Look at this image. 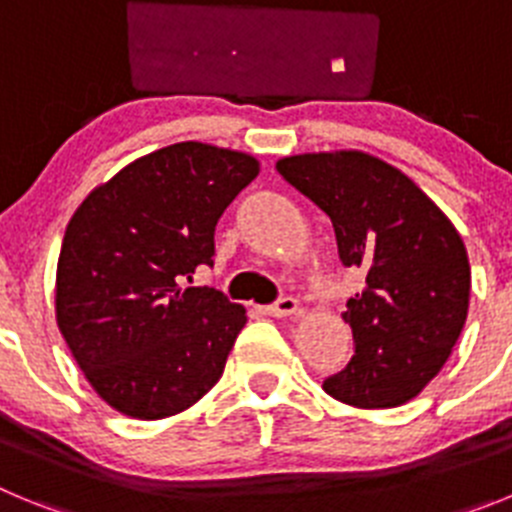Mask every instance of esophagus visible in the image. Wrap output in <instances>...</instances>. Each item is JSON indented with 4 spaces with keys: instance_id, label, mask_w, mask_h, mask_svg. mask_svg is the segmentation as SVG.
Instances as JSON below:
<instances>
[{
    "instance_id": "1",
    "label": "esophagus",
    "mask_w": 512,
    "mask_h": 512,
    "mask_svg": "<svg viewBox=\"0 0 512 512\" xmlns=\"http://www.w3.org/2000/svg\"><path fill=\"white\" fill-rule=\"evenodd\" d=\"M264 312L269 318H289V315H295L297 312V300L295 297H282V300L274 302V305L264 307Z\"/></svg>"
}]
</instances>
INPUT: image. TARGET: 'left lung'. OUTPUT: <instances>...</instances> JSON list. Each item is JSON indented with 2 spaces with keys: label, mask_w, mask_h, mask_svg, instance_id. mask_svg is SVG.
<instances>
[{
  "label": "left lung",
  "mask_w": 512,
  "mask_h": 512,
  "mask_svg": "<svg viewBox=\"0 0 512 512\" xmlns=\"http://www.w3.org/2000/svg\"><path fill=\"white\" fill-rule=\"evenodd\" d=\"M277 171L330 217L343 266L366 274L343 312L356 354L323 390L359 410L405 405L441 372L467 323L472 269L459 230L372 153H297Z\"/></svg>",
  "instance_id": "8db88e82"
}]
</instances>
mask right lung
<instances>
[{"label": "right lung", "instance_id": "add662e5", "mask_svg": "<svg viewBox=\"0 0 512 512\" xmlns=\"http://www.w3.org/2000/svg\"><path fill=\"white\" fill-rule=\"evenodd\" d=\"M259 158L184 140L94 187L63 235L56 323L92 390L138 420L184 413L223 377L246 307L192 282Z\"/></svg>", "mask_w": 512, "mask_h": 512}]
</instances>
